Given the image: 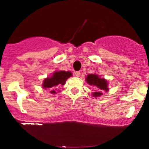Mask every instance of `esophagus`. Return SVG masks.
Returning <instances> with one entry per match:
<instances>
[{"mask_svg":"<svg viewBox=\"0 0 149 149\" xmlns=\"http://www.w3.org/2000/svg\"><path fill=\"white\" fill-rule=\"evenodd\" d=\"M74 74H75L76 77H80V75H81V72L77 71V72H74Z\"/></svg>","mask_w":149,"mask_h":149,"instance_id":"obj_1","label":"esophagus"}]
</instances>
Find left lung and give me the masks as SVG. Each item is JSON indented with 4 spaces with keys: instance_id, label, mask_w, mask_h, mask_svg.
<instances>
[{
    "instance_id": "left-lung-1",
    "label": "left lung",
    "mask_w": 149,
    "mask_h": 149,
    "mask_svg": "<svg viewBox=\"0 0 149 149\" xmlns=\"http://www.w3.org/2000/svg\"><path fill=\"white\" fill-rule=\"evenodd\" d=\"M86 81L89 84L97 86L99 89V92H95L93 94L95 97H98V96L101 95H102V93H101V91L108 90L107 82L106 80H104V78H100L97 74H88L86 78Z\"/></svg>"
}]
</instances>
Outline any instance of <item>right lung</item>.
<instances>
[{"mask_svg":"<svg viewBox=\"0 0 149 149\" xmlns=\"http://www.w3.org/2000/svg\"><path fill=\"white\" fill-rule=\"evenodd\" d=\"M72 76V73L70 72H64V71H60L56 72L53 74V75L51 77L45 79L43 81V88L50 89L51 94H55L56 91L54 89L58 87L59 85H64L68 77Z\"/></svg>","mask_w":149,"mask_h":149,"instance_id":"obj_1","label":"right lung"}]
</instances>
